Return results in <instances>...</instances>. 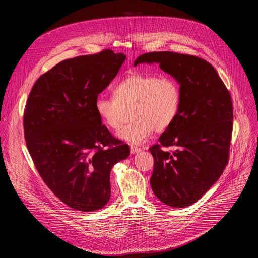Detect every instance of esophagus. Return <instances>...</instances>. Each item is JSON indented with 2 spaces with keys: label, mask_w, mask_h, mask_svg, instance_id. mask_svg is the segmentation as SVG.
I'll return each instance as SVG.
<instances>
[{
  "label": "esophagus",
  "mask_w": 258,
  "mask_h": 258,
  "mask_svg": "<svg viewBox=\"0 0 258 258\" xmlns=\"http://www.w3.org/2000/svg\"><path fill=\"white\" fill-rule=\"evenodd\" d=\"M142 149L139 148L137 146H131V154H137L139 152H141Z\"/></svg>",
  "instance_id": "esophagus-1"
}]
</instances>
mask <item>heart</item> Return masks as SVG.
I'll list each match as a JSON object with an SVG mask.
<instances>
[{"instance_id": "1", "label": "heart", "mask_w": 258, "mask_h": 258, "mask_svg": "<svg viewBox=\"0 0 258 258\" xmlns=\"http://www.w3.org/2000/svg\"><path fill=\"white\" fill-rule=\"evenodd\" d=\"M181 103V90L171 77H158L133 72L114 90V98L97 97L95 110L102 122L117 131L131 111V124L124 126L118 138L134 145H141L155 131L167 130L175 120Z\"/></svg>"}]
</instances>
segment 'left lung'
<instances>
[{
    "mask_svg": "<svg viewBox=\"0 0 258 258\" xmlns=\"http://www.w3.org/2000/svg\"><path fill=\"white\" fill-rule=\"evenodd\" d=\"M159 64L180 86L181 103L173 123L150 148L154 169L150 183L167 206L183 208L198 201L222 175L229 160L233 130L231 95L214 67L186 54L152 52L134 65ZM161 145H173L169 154Z\"/></svg>",
    "mask_w": 258,
    "mask_h": 258,
    "instance_id": "1",
    "label": "left lung"
}]
</instances>
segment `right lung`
I'll return each instance as SVG.
<instances>
[{"label": "right lung", "mask_w": 258, "mask_h": 258, "mask_svg": "<svg viewBox=\"0 0 258 258\" xmlns=\"http://www.w3.org/2000/svg\"><path fill=\"white\" fill-rule=\"evenodd\" d=\"M125 59L104 50L64 60L35 82L26 102L24 137L33 163L49 189L80 211L108 203L110 172L130 155L95 110Z\"/></svg>", "instance_id": "right-lung-1"}]
</instances>
